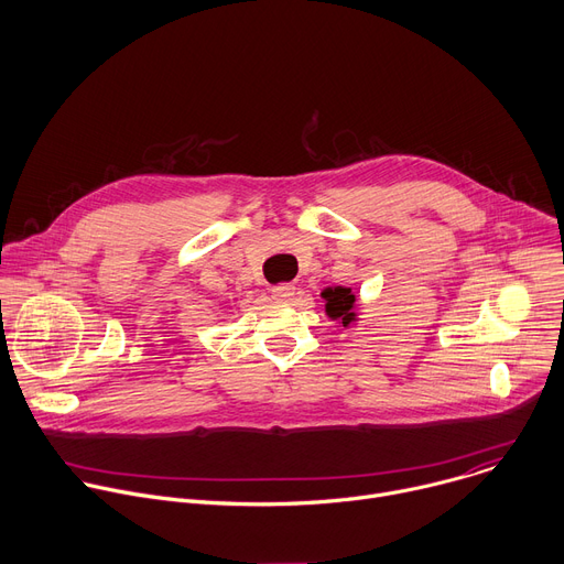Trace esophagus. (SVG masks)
Wrapping results in <instances>:
<instances>
[{"label": "esophagus", "instance_id": "1", "mask_svg": "<svg viewBox=\"0 0 564 564\" xmlns=\"http://www.w3.org/2000/svg\"><path fill=\"white\" fill-rule=\"evenodd\" d=\"M294 292H296V288H294L292 283H281V285H274V288H272V299H276V301H290V299L294 296Z\"/></svg>", "mask_w": 564, "mask_h": 564}]
</instances>
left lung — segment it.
<instances>
[{
  "label": "left lung",
  "instance_id": "8db88e82",
  "mask_svg": "<svg viewBox=\"0 0 564 564\" xmlns=\"http://www.w3.org/2000/svg\"><path fill=\"white\" fill-rule=\"evenodd\" d=\"M321 299L325 301V314L332 321H338L343 327H351L358 323V299L351 292V288L345 285H332L321 292Z\"/></svg>",
  "mask_w": 564,
  "mask_h": 564
}]
</instances>
